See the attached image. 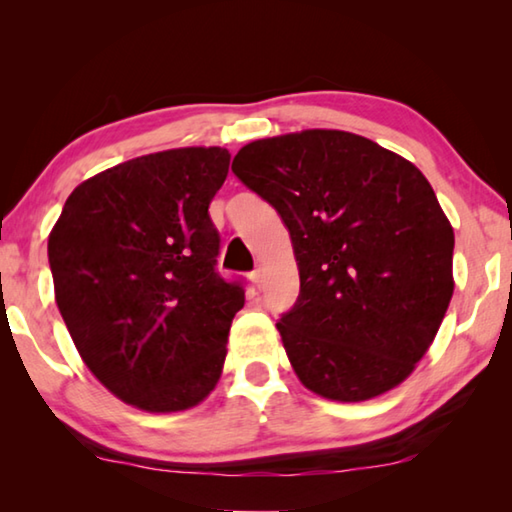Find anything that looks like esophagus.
Here are the masks:
<instances>
[{"mask_svg":"<svg viewBox=\"0 0 512 512\" xmlns=\"http://www.w3.org/2000/svg\"><path fill=\"white\" fill-rule=\"evenodd\" d=\"M250 280L255 282L257 289H262L264 287V271H262V268H255L253 275H250Z\"/></svg>","mask_w":512,"mask_h":512,"instance_id":"esophagus-1","label":"esophagus"}]
</instances>
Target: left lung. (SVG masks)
<instances>
[{
    "instance_id": "left-lung-1",
    "label": "left lung",
    "mask_w": 512,
    "mask_h": 512,
    "mask_svg": "<svg viewBox=\"0 0 512 512\" xmlns=\"http://www.w3.org/2000/svg\"><path fill=\"white\" fill-rule=\"evenodd\" d=\"M232 173L275 207L300 271L277 320L309 391L363 402L411 375L454 293V230L402 155L345 131L246 144Z\"/></svg>"
}]
</instances>
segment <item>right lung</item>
<instances>
[{"instance_id": "right-lung-1", "label": "right lung", "mask_w": 512, "mask_h": 512, "mask_svg": "<svg viewBox=\"0 0 512 512\" xmlns=\"http://www.w3.org/2000/svg\"><path fill=\"white\" fill-rule=\"evenodd\" d=\"M219 146L149 153L74 189L49 235L56 305L85 366L142 411L192 409L214 391L244 284L216 271L210 203Z\"/></svg>"}]
</instances>
